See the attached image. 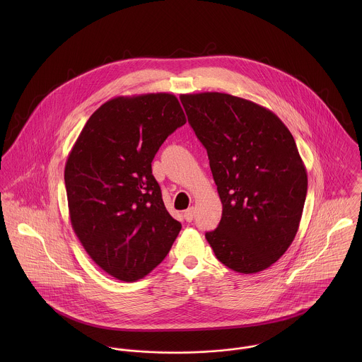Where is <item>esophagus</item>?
Wrapping results in <instances>:
<instances>
[{
	"label": "esophagus",
	"instance_id": "1",
	"mask_svg": "<svg viewBox=\"0 0 362 362\" xmlns=\"http://www.w3.org/2000/svg\"><path fill=\"white\" fill-rule=\"evenodd\" d=\"M194 217H195V209H194V207H189L188 210L184 211V218H185L187 221H192Z\"/></svg>",
	"mask_w": 362,
	"mask_h": 362
}]
</instances>
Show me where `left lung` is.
I'll use <instances>...</instances> for the list:
<instances>
[{"instance_id":"obj_1","label":"left lung","mask_w":362,"mask_h":362,"mask_svg":"<svg viewBox=\"0 0 362 362\" xmlns=\"http://www.w3.org/2000/svg\"><path fill=\"white\" fill-rule=\"evenodd\" d=\"M180 99L206 148L223 205L207 243L234 272L270 267L296 238L308 188L291 132L273 111L243 98L204 92Z\"/></svg>"}]
</instances>
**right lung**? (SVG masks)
<instances>
[{"mask_svg": "<svg viewBox=\"0 0 362 362\" xmlns=\"http://www.w3.org/2000/svg\"><path fill=\"white\" fill-rule=\"evenodd\" d=\"M185 122L174 95L118 96L90 115L68 155L72 228L93 262L121 281L149 274L181 230L164 206L152 161Z\"/></svg>", "mask_w": 362, "mask_h": 362, "instance_id": "right-lung-1", "label": "right lung"}]
</instances>
